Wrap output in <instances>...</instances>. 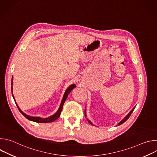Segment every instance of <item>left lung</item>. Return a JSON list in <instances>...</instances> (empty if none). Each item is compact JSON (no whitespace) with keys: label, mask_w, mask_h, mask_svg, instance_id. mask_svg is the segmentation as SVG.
<instances>
[{"label":"left lung","mask_w":157,"mask_h":157,"mask_svg":"<svg viewBox=\"0 0 157 157\" xmlns=\"http://www.w3.org/2000/svg\"><path fill=\"white\" fill-rule=\"evenodd\" d=\"M135 107L133 108V109H132V110L130 112V113L128 114V115H127V116H126V117H125V118H124V119H123V120H122L121 122H120L118 124V125H120L122 124L123 123H124V122H125V121H127V119L129 118V117L131 116V114H132V112L133 111V110H134V109H135ZM84 114H85V116H86V110L84 111ZM87 121H88V122H89V124H91L93 125V124H92V123H91L90 121H89V120H87Z\"/></svg>","instance_id":"1"}]
</instances>
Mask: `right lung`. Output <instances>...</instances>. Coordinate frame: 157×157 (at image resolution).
I'll return each instance as SVG.
<instances>
[{
    "instance_id": "add662e5",
    "label": "right lung",
    "mask_w": 157,
    "mask_h": 157,
    "mask_svg": "<svg viewBox=\"0 0 157 157\" xmlns=\"http://www.w3.org/2000/svg\"><path fill=\"white\" fill-rule=\"evenodd\" d=\"M12 80H13V77L12 78V83H11V88H12V84H13V82H12ZM75 87H76V85L75 84H72L71 85L68 89H66V91H65V93L64 94V96L63 98V99H62V101L61 102V104H60V106H59V109L58 110V111L56 112V113L53 115L52 116H50V117L48 118H46V119H42V118H40V117H31V116H29L27 115H26L25 114H24L23 112H22L20 109L18 107V106L17 105V103L15 102L19 111L20 112V113H21V114L23 115L24 117H25L27 119L30 120V121H33V122H38V123H49V122H53L55 121V120H56L60 116V114L61 113V110H62V109H63V106L64 105V103L67 98V97H68V94L70 93V92L72 91V89H73ZM13 96V95H12ZM13 99L15 101V99H14V97L13 96Z\"/></svg>"
}]
</instances>
